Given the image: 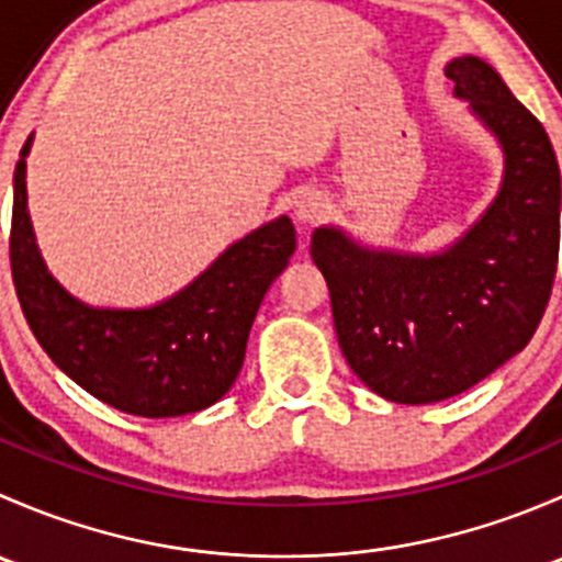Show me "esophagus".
<instances>
[{"label":"esophagus","mask_w":562,"mask_h":562,"mask_svg":"<svg viewBox=\"0 0 562 562\" xmlns=\"http://www.w3.org/2000/svg\"><path fill=\"white\" fill-rule=\"evenodd\" d=\"M293 217L304 225H313L317 220L326 217V203L321 195H304L299 198L296 206H293Z\"/></svg>","instance_id":"1"}]
</instances>
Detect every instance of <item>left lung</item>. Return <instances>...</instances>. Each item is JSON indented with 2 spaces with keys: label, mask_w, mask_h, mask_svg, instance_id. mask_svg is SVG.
I'll return each mask as SVG.
<instances>
[{
  "label": "left lung",
  "mask_w": 562,
  "mask_h": 562,
  "mask_svg": "<svg viewBox=\"0 0 562 562\" xmlns=\"http://www.w3.org/2000/svg\"><path fill=\"white\" fill-rule=\"evenodd\" d=\"M506 151L497 201L435 258L370 252L331 228L313 260L350 370L375 394L427 405L470 389L530 342L558 271L560 168L543 124L475 56L446 67Z\"/></svg>",
  "instance_id": "obj_1"
}]
</instances>
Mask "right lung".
I'll return each mask as SVG.
<instances>
[{"label": "right lung", "mask_w": 562, "mask_h": 562, "mask_svg": "<svg viewBox=\"0 0 562 562\" xmlns=\"http://www.w3.org/2000/svg\"><path fill=\"white\" fill-rule=\"evenodd\" d=\"M13 179L10 269L37 342L65 375L116 411L184 416L234 386L249 326L271 282L296 249L288 217L220 255L190 288L151 310H92L45 271L26 212V151Z\"/></svg>", "instance_id": "right-lung-1"}]
</instances>
